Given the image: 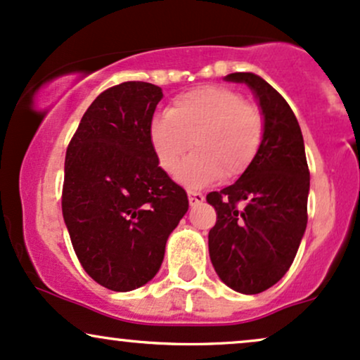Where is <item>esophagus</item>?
<instances>
[{
  "label": "esophagus",
  "instance_id": "obj_1",
  "mask_svg": "<svg viewBox=\"0 0 360 360\" xmlns=\"http://www.w3.org/2000/svg\"><path fill=\"white\" fill-rule=\"evenodd\" d=\"M205 200V197L202 195L200 192H192V190H188V202H190V205H198V204H202V202Z\"/></svg>",
  "mask_w": 360,
  "mask_h": 360
}]
</instances>
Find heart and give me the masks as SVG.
I'll use <instances>...</instances> for the list:
<instances>
[{"instance_id":"1","label":"heart","mask_w":360,"mask_h":360,"mask_svg":"<svg viewBox=\"0 0 360 360\" xmlns=\"http://www.w3.org/2000/svg\"><path fill=\"white\" fill-rule=\"evenodd\" d=\"M148 134L160 168L168 175L179 170L192 141L195 153L181 165L179 179L188 187H205L249 170L263 145L264 121L236 91L204 86L176 97L165 116L153 117Z\"/></svg>"}]
</instances>
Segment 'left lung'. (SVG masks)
<instances>
[{
  "instance_id": "obj_1",
  "label": "left lung",
  "mask_w": 360,
  "mask_h": 360,
  "mask_svg": "<svg viewBox=\"0 0 360 360\" xmlns=\"http://www.w3.org/2000/svg\"><path fill=\"white\" fill-rule=\"evenodd\" d=\"M224 79L251 89L263 114L264 138L249 170L207 195L217 212L209 255L229 288L256 295L276 285L297 256L308 221L310 172L302 129L280 92L252 72Z\"/></svg>"
}]
</instances>
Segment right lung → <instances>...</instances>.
Here are the masks:
<instances>
[{"label": "right lung", "mask_w": 360, "mask_h": 360, "mask_svg": "<svg viewBox=\"0 0 360 360\" xmlns=\"http://www.w3.org/2000/svg\"><path fill=\"white\" fill-rule=\"evenodd\" d=\"M163 92L122 82L94 99L65 155L62 214L92 280L131 291L153 280L168 236L187 214V192L158 167L150 122Z\"/></svg>", "instance_id": "right-lung-1"}]
</instances>
